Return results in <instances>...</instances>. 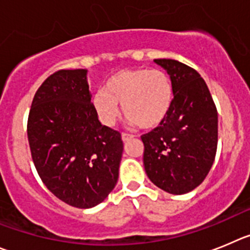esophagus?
Returning a JSON list of instances; mask_svg holds the SVG:
<instances>
[{"instance_id": "obj_1", "label": "esophagus", "mask_w": 250, "mask_h": 250, "mask_svg": "<svg viewBox=\"0 0 250 250\" xmlns=\"http://www.w3.org/2000/svg\"><path fill=\"white\" fill-rule=\"evenodd\" d=\"M130 139H133V136H132V134H129V133H122V141L125 142H128V141H130Z\"/></svg>"}]
</instances>
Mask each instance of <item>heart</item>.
I'll use <instances>...</instances> for the list:
<instances>
[{
    "label": "heart",
    "instance_id": "obj_1",
    "mask_svg": "<svg viewBox=\"0 0 250 250\" xmlns=\"http://www.w3.org/2000/svg\"><path fill=\"white\" fill-rule=\"evenodd\" d=\"M174 102V86L167 72L146 67L125 68L105 81L104 88L93 96V107L104 125L116 122L120 109L125 120L142 129L163 123Z\"/></svg>",
    "mask_w": 250,
    "mask_h": 250
}]
</instances>
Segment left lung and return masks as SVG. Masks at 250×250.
Returning <instances> with one entry per match:
<instances>
[{"label":"left lung","mask_w":250,"mask_h":250,"mask_svg":"<svg viewBox=\"0 0 250 250\" xmlns=\"http://www.w3.org/2000/svg\"><path fill=\"white\" fill-rule=\"evenodd\" d=\"M170 76L174 102L162 125L141 137L148 178L170 194L197 188L209 173L218 143V113L208 87L192 67L154 60Z\"/></svg>","instance_id":"1"}]
</instances>
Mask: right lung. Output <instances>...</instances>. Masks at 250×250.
I'll list each match as a JSON object with an SVG mask.
<instances>
[{"label":"right lung","mask_w":250,"mask_h":250,"mask_svg":"<svg viewBox=\"0 0 250 250\" xmlns=\"http://www.w3.org/2000/svg\"><path fill=\"white\" fill-rule=\"evenodd\" d=\"M87 69H61L37 89L27 136L44 186L76 208L102 203L118 181L121 133L101 125L91 103Z\"/></svg>","instance_id":"right-lung-1"}]
</instances>
